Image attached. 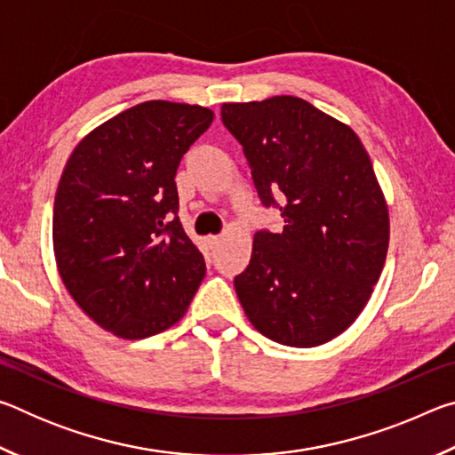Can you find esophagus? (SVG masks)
Masks as SVG:
<instances>
[{
	"label": "esophagus",
	"mask_w": 455,
	"mask_h": 455,
	"mask_svg": "<svg viewBox=\"0 0 455 455\" xmlns=\"http://www.w3.org/2000/svg\"><path fill=\"white\" fill-rule=\"evenodd\" d=\"M219 243H220V236H219V235L206 236V244H209V249H214V246H217Z\"/></svg>",
	"instance_id": "34e87169"
}]
</instances>
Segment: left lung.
<instances>
[{
    "instance_id": "1",
    "label": "left lung",
    "mask_w": 455,
    "mask_h": 455,
    "mask_svg": "<svg viewBox=\"0 0 455 455\" xmlns=\"http://www.w3.org/2000/svg\"><path fill=\"white\" fill-rule=\"evenodd\" d=\"M265 209L281 233L259 230L235 276L246 317L289 347H315L363 311L389 244L387 206L373 164L349 126L301 98L222 104Z\"/></svg>"
}]
</instances>
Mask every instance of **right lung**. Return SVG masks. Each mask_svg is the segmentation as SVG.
Listing matches in <instances>:
<instances>
[{"instance_id": "right-lung-1", "label": "right lung", "mask_w": 455, "mask_h": 455, "mask_svg": "<svg viewBox=\"0 0 455 455\" xmlns=\"http://www.w3.org/2000/svg\"><path fill=\"white\" fill-rule=\"evenodd\" d=\"M214 118L203 106L138 104L76 146L53 200V252L88 317L124 339L172 327L206 265L179 219L176 168Z\"/></svg>"}]
</instances>
